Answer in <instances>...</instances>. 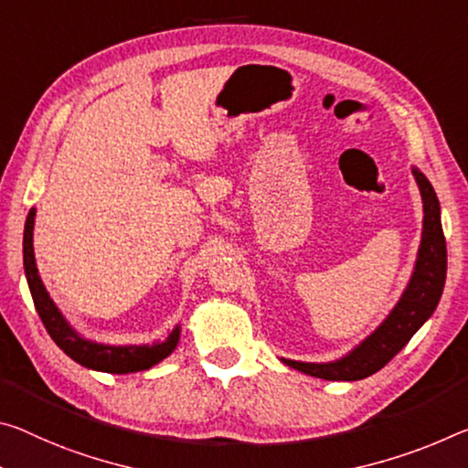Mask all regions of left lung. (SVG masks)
Wrapping results in <instances>:
<instances>
[{
  "label": "left lung",
  "instance_id": "8db88e82",
  "mask_svg": "<svg viewBox=\"0 0 468 468\" xmlns=\"http://www.w3.org/2000/svg\"><path fill=\"white\" fill-rule=\"evenodd\" d=\"M422 199V233L408 285L385 321L346 356L331 362L281 358L287 367L324 381H358L381 370L435 313L446 285L448 251L441 229L440 199L433 185L412 166Z\"/></svg>",
  "mask_w": 468,
  "mask_h": 468
}]
</instances>
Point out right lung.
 I'll return each instance as SVG.
<instances>
[{
	"instance_id": "right-lung-1",
	"label": "right lung",
	"mask_w": 468,
	"mask_h": 468,
	"mask_svg": "<svg viewBox=\"0 0 468 468\" xmlns=\"http://www.w3.org/2000/svg\"><path fill=\"white\" fill-rule=\"evenodd\" d=\"M35 214L37 210L31 207L25 222V239H22V258H25V274L27 283L31 289L33 302L37 313H39L43 324L49 333V337L56 341L60 350L70 356L74 362L80 367L101 370V373L112 375H127L137 373V370H147L154 365H158L170 354L175 352L176 344L181 337V324L168 333L165 341H155V344H129V346H112L100 344V341L87 339L66 321V316L56 306V302L49 298L46 285L39 277L35 262V248H33V229H35Z\"/></svg>"
}]
</instances>
